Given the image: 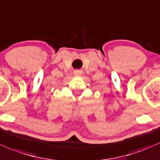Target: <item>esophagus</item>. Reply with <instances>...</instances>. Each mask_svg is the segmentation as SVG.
I'll list each match as a JSON object with an SVG mask.
<instances>
[{
  "label": "esophagus",
  "instance_id": "esophagus-1",
  "mask_svg": "<svg viewBox=\"0 0 160 160\" xmlns=\"http://www.w3.org/2000/svg\"><path fill=\"white\" fill-rule=\"evenodd\" d=\"M82 72L81 70H77L75 72V75H76V76H80V75H82Z\"/></svg>",
  "mask_w": 160,
  "mask_h": 160
}]
</instances>
